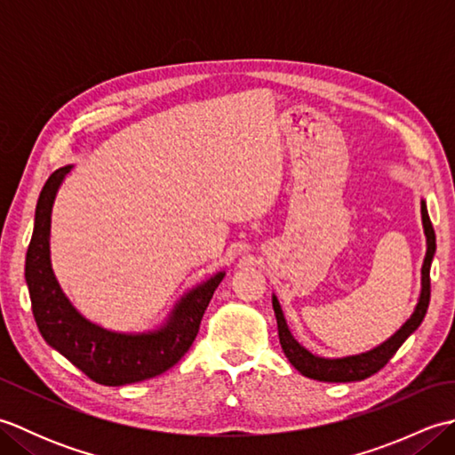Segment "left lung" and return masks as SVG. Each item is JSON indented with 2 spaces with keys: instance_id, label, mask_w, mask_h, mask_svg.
<instances>
[{
  "instance_id": "obj_1",
  "label": "left lung",
  "mask_w": 455,
  "mask_h": 455,
  "mask_svg": "<svg viewBox=\"0 0 455 455\" xmlns=\"http://www.w3.org/2000/svg\"><path fill=\"white\" fill-rule=\"evenodd\" d=\"M420 212H422L424 235H427V256H424V264H422V289H420L417 308H414V313L411 315L409 321L404 323L399 331L389 338V340L375 346L373 350L357 354V355L336 357V360H331V357H318L311 354L307 347H303L295 340L291 332H289L277 297L275 295L272 297V305H274V313L277 321V332H279V344H282L287 360L291 362V365L297 371H301L305 377H311V379L328 381V383L362 381L365 377L379 371L381 367L395 355V352L403 346V342L420 326L430 303V264H432L434 252H436V235H434L427 203L424 201L420 203Z\"/></svg>"
}]
</instances>
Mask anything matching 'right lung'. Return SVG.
Returning <instances> with one entry per match:
<instances>
[{
  "label": "right lung",
  "mask_w": 455,
  "mask_h": 455,
  "mask_svg": "<svg viewBox=\"0 0 455 455\" xmlns=\"http://www.w3.org/2000/svg\"><path fill=\"white\" fill-rule=\"evenodd\" d=\"M70 170L72 166L58 168L46 180L36 201L35 228L25 258V282L38 332L48 346L95 383L119 387L150 379L176 365L189 350L225 272L215 274L183 295L158 331L123 334L90 323L62 293L51 264L52 205L58 188Z\"/></svg>",
  "instance_id": "obj_1"
}]
</instances>
